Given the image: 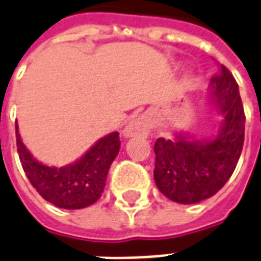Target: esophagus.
Here are the masks:
<instances>
[{
    "instance_id": "obj_1",
    "label": "esophagus",
    "mask_w": 261,
    "mask_h": 261,
    "mask_svg": "<svg viewBox=\"0 0 261 261\" xmlns=\"http://www.w3.org/2000/svg\"><path fill=\"white\" fill-rule=\"evenodd\" d=\"M150 117L148 115H141L134 120H131L123 130V135L126 138H135V137H145L150 131Z\"/></svg>"
}]
</instances>
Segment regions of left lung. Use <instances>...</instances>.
Returning a JSON list of instances; mask_svg holds the SVG:
<instances>
[{
    "label": "left lung",
    "instance_id": "left-lung-1",
    "mask_svg": "<svg viewBox=\"0 0 261 261\" xmlns=\"http://www.w3.org/2000/svg\"><path fill=\"white\" fill-rule=\"evenodd\" d=\"M211 99L222 122L212 137L194 139L175 134L154 142L157 189L179 204H196L223 188L232 175L244 146L245 113L232 73L224 65L211 79Z\"/></svg>",
    "mask_w": 261,
    "mask_h": 261
}]
</instances>
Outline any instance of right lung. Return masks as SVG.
<instances>
[{
  "mask_svg": "<svg viewBox=\"0 0 261 261\" xmlns=\"http://www.w3.org/2000/svg\"><path fill=\"white\" fill-rule=\"evenodd\" d=\"M16 144L23 170L34 188L53 205L81 210L94 204L104 192L109 167L120 149L119 133L98 139L79 160L65 167H49L38 162L21 141L16 124Z\"/></svg>",
  "mask_w": 261,
  "mask_h": 261,
  "instance_id": "add662e5",
  "label": "right lung"
}]
</instances>
